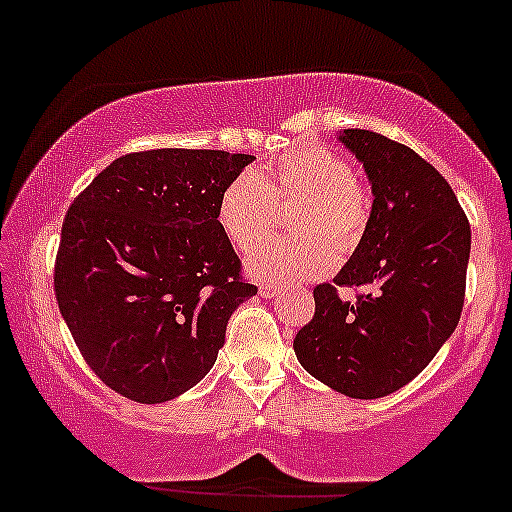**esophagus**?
Wrapping results in <instances>:
<instances>
[{"mask_svg":"<svg viewBox=\"0 0 512 512\" xmlns=\"http://www.w3.org/2000/svg\"><path fill=\"white\" fill-rule=\"evenodd\" d=\"M276 293H279V286H276L274 281H262V284H260V296L262 298H272V296H276Z\"/></svg>","mask_w":512,"mask_h":512,"instance_id":"obj_1","label":"esophagus"}]
</instances>
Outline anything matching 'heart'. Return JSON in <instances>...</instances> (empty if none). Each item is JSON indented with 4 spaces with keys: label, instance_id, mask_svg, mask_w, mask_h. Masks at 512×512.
Here are the masks:
<instances>
[{
    "label": "heart",
    "instance_id": "heart-1",
    "mask_svg": "<svg viewBox=\"0 0 512 512\" xmlns=\"http://www.w3.org/2000/svg\"><path fill=\"white\" fill-rule=\"evenodd\" d=\"M298 207L291 231L250 257V272L264 279H317L334 267L339 250L358 243L370 219V195L354 168L327 146H303L238 175L219 197L216 219L240 252H252L272 236L279 209Z\"/></svg>",
    "mask_w": 512,
    "mask_h": 512
}]
</instances>
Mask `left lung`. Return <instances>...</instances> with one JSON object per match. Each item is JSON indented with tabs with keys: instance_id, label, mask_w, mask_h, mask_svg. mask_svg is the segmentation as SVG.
Segmentation results:
<instances>
[{
	"instance_id": "obj_1",
	"label": "left lung",
	"mask_w": 512,
	"mask_h": 512,
	"mask_svg": "<svg viewBox=\"0 0 512 512\" xmlns=\"http://www.w3.org/2000/svg\"><path fill=\"white\" fill-rule=\"evenodd\" d=\"M339 142L366 168L373 209L334 284L313 291L293 351L332 390L378 399L411 383L455 332L472 231L448 180L409 146L368 129H344ZM337 285L364 293L342 302Z\"/></svg>"
}]
</instances>
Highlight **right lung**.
<instances>
[{
  "mask_svg": "<svg viewBox=\"0 0 512 512\" xmlns=\"http://www.w3.org/2000/svg\"><path fill=\"white\" fill-rule=\"evenodd\" d=\"M255 156H120L62 223L55 296L81 356L117 395L175 399L214 366L228 317L255 296L223 236L219 197Z\"/></svg>",
  "mask_w": 512,
  "mask_h": 512,
  "instance_id": "add662e5",
  "label": "right lung"
}]
</instances>
